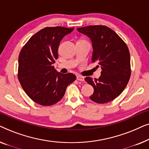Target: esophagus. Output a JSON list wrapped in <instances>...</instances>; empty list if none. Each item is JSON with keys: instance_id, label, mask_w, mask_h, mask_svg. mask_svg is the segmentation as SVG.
Segmentation results:
<instances>
[{"instance_id": "34e87169", "label": "esophagus", "mask_w": 149, "mask_h": 149, "mask_svg": "<svg viewBox=\"0 0 149 149\" xmlns=\"http://www.w3.org/2000/svg\"><path fill=\"white\" fill-rule=\"evenodd\" d=\"M77 79L78 81H85V77L81 76V75H77Z\"/></svg>"}]
</instances>
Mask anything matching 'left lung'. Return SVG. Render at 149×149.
I'll return each mask as SVG.
<instances>
[{
  "instance_id": "left-lung-1",
  "label": "left lung",
  "mask_w": 149,
  "mask_h": 149,
  "mask_svg": "<svg viewBox=\"0 0 149 149\" xmlns=\"http://www.w3.org/2000/svg\"><path fill=\"white\" fill-rule=\"evenodd\" d=\"M77 30L90 38L93 47L91 60L102 69L99 79H85L93 87L89 97L98 104L113 100L125 88L129 81L130 55L127 46L115 31L105 26H89Z\"/></svg>"
}]
</instances>
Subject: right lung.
Segmentation results:
<instances>
[{
	"instance_id": "right-lung-1",
	"label": "right lung",
	"mask_w": 149,
	"mask_h": 149,
	"mask_svg": "<svg viewBox=\"0 0 149 149\" xmlns=\"http://www.w3.org/2000/svg\"><path fill=\"white\" fill-rule=\"evenodd\" d=\"M74 28L47 27L28 40L18 58V79L26 94L42 106H51L64 96L76 79L72 73L58 72L53 64L58 58L60 41Z\"/></svg>"
}]
</instances>
